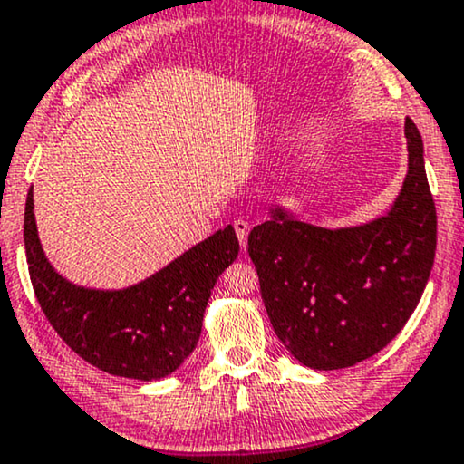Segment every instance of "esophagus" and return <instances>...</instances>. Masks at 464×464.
<instances>
[{"label":"esophagus","mask_w":464,"mask_h":464,"mask_svg":"<svg viewBox=\"0 0 464 464\" xmlns=\"http://www.w3.org/2000/svg\"><path fill=\"white\" fill-rule=\"evenodd\" d=\"M234 232H237V237L240 240V246L246 245V234H249V224H246L245 219H234Z\"/></svg>","instance_id":"esophagus-1"}]
</instances>
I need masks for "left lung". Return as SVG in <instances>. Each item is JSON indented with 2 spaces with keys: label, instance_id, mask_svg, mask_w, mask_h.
<instances>
[{
  "label": "left lung",
  "instance_id": "1",
  "mask_svg": "<svg viewBox=\"0 0 464 464\" xmlns=\"http://www.w3.org/2000/svg\"><path fill=\"white\" fill-rule=\"evenodd\" d=\"M409 172L386 218L326 230L281 208L249 234L264 306L298 362L334 371L371 358L405 326L429 281L437 213L422 136L405 121Z\"/></svg>",
  "mask_w": 464,
  "mask_h": 464
}]
</instances>
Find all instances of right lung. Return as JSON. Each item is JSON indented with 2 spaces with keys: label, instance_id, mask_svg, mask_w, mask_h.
I'll return each instance as SVG.
<instances>
[{
  "label": "right lung",
  "instance_id": "1",
  "mask_svg": "<svg viewBox=\"0 0 464 464\" xmlns=\"http://www.w3.org/2000/svg\"><path fill=\"white\" fill-rule=\"evenodd\" d=\"M23 234L35 298L65 345L100 371L142 382L170 375L196 350L210 290L238 256L227 226L138 285L102 292L72 285L48 264L32 189Z\"/></svg>",
  "mask_w": 464,
  "mask_h": 464
}]
</instances>
